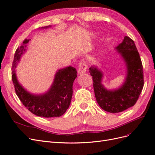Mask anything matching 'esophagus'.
<instances>
[{
    "label": "esophagus",
    "mask_w": 155,
    "mask_h": 155,
    "mask_svg": "<svg viewBox=\"0 0 155 155\" xmlns=\"http://www.w3.org/2000/svg\"><path fill=\"white\" fill-rule=\"evenodd\" d=\"M87 69V65L85 61H82L79 64L78 68V74H83L86 71Z\"/></svg>",
    "instance_id": "34e87169"
}]
</instances>
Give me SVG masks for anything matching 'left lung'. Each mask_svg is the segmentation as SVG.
<instances>
[{"mask_svg":"<svg viewBox=\"0 0 155 155\" xmlns=\"http://www.w3.org/2000/svg\"><path fill=\"white\" fill-rule=\"evenodd\" d=\"M126 63L127 74L121 87L109 91L102 84L103 74L92 66L89 73L93 77V88L97 103L104 111L117 113L133 106L136 104L143 87V66L140 57L134 41L126 36L116 48Z\"/></svg>","mask_w":155,"mask_h":155,"instance_id":"1","label":"left lung"}]
</instances>
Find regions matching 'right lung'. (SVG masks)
Returning a JSON list of instances; mask_svg holds the SVG:
<instances>
[{
    "label": "right lung",
    "mask_w": 155,
    "mask_h": 155,
    "mask_svg": "<svg viewBox=\"0 0 155 155\" xmlns=\"http://www.w3.org/2000/svg\"><path fill=\"white\" fill-rule=\"evenodd\" d=\"M29 41L25 39L15 53L12 72L15 91L22 104L33 114L45 118L61 117L70 105L73 95V84L77 77V69L69 66L58 70L53 85L46 93L34 95L28 93L18 83L15 69Z\"/></svg>",
    "instance_id": "add662e5"
}]
</instances>
